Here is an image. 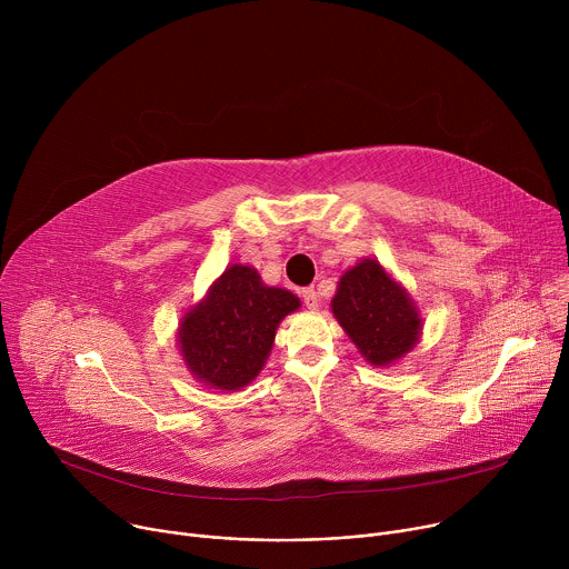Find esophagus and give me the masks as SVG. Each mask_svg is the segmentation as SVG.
<instances>
[{"mask_svg": "<svg viewBox=\"0 0 569 569\" xmlns=\"http://www.w3.org/2000/svg\"><path fill=\"white\" fill-rule=\"evenodd\" d=\"M301 299H303V303H306V308H310V310H315L317 308V292H315V288L312 286H308V288H303L301 290Z\"/></svg>", "mask_w": 569, "mask_h": 569, "instance_id": "esophagus-1", "label": "esophagus"}]
</instances>
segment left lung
Instances as JSON below:
<instances>
[{"label": "left lung", "mask_w": 569, "mask_h": 569, "mask_svg": "<svg viewBox=\"0 0 569 569\" xmlns=\"http://www.w3.org/2000/svg\"><path fill=\"white\" fill-rule=\"evenodd\" d=\"M333 312L360 353L376 367L402 358L419 340L421 317L378 261L365 259L340 279Z\"/></svg>", "instance_id": "1"}]
</instances>
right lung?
Returning <instances> with one entry per match:
<instances>
[{
  "mask_svg": "<svg viewBox=\"0 0 569 569\" xmlns=\"http://www.w3.org/2000/svg\"><path fill=\"white\" fill-rule=\"evenodd\" d=\"M297 308L292 292L263 286L248 266H231L182 321L184 362L216 389L246 387L263 369L279 321Z\"/></svg>",
  "mask_w": 569,
  "mask_h": 569,
  "instance_id": "right-lung-1",
  "label": "right lung"
}]
</instances>
